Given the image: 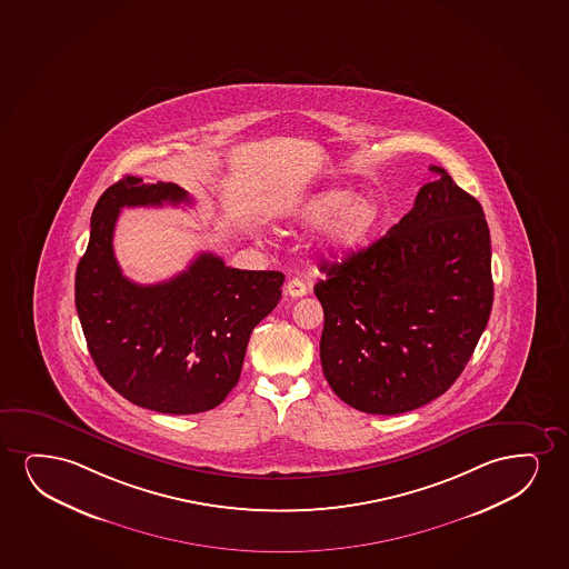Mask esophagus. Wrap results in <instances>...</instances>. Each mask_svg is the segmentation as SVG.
<instances>
[{
	"label": "esophagus",
	"instance_id": "1",
	"mask_svg": "<svg viewBox=\"0 0 569 569\" xmlns=\"http://www.w3.org/2000/svg\"><path fill=\"white\" fill-rule=\"evenodd\" d=\"M286 291H288V296L291 297H303L307 296L309 286H307L301 278H291V280L288 281V286H286Z\"/></svg>",
	"mask_w": 569,
	"mask_h": 569
}]
</instances>
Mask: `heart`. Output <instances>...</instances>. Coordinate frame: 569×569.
I'll use <instances>...</instances> for the list:
<instances>
[{"label":"heart","instance_id":"heart-1","mask_svg":"<svg viewBox=\"0 0 569 569\" xmlns=\"http://www.w3.org/2000/svg\"><path fill=\"white\" fill-rule=\"evenodd\" d=\"M299 222L328 226L326 243L336 251H349L372 233L378 222V207L369 197H357L351 189H330L307 200L299 208Z\"/></svg>","mask_w":569,"mask_h":569}]
</instances>
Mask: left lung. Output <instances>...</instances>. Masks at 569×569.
I'll return each instance as SVG.
<instances>
[{
  "mask_svg": "<svg viewBox=\"0 0 569 569\" xmlns=\"http://www.w3.org/2000/svg\"><path fill=\"white\" fill-rule=\"evenodd\" d=\"M415 207L343 262H322L320 361L333 393L370 415L442 396L471 359L495 299L479 200L438 166Z\"/></svg>",
  "mask_w": 569,
  "mask_h": 569,
  "instance_id": "1",
  "label": "left lung"
}]
</instances>
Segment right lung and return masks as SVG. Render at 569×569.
<instances>
[{
	"mask_svg": "<svg viewBox=\"0 0 569 569\" xmlns=\"http://www.w3.org/2000/svg\"><path fill=\"white\" fill-rule=\"evenodd\" d=\"M191 204L176 183L126 176L98 199L74 305L103 380L134 406L194 415L220 406L241 377L254 326L281 299L286 276L237 270L202 252L171 280L141 286L121 273L113 229L123 207Z\"/></svg>",
	"mask_w": 569,
	"mask_h": 569,
	"instance_id": "obj_1",
	"label": "right lung"
}]
</instances>
